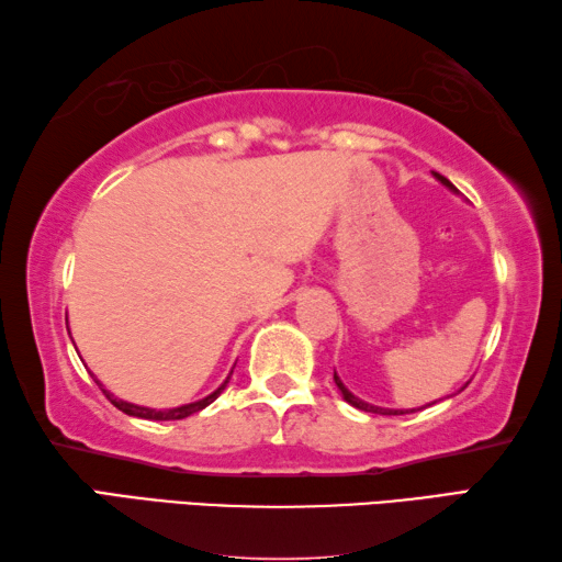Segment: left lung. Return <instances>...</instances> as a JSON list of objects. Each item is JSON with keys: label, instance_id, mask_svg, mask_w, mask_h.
<instances>
[{"label": "left lung", "instance_id": "1", "mask_svg": "<svg viewBox=\"0 0 562 562\" xmlns=\"http://www.w3.org/2000/svg\"><path fill=\"white\" fill-rule=\"evenodd\" d=\"M434 178L438 180V182H443L446 187H448V190H453V192H458L456 190V187H453V182H450V180H446L443 178V175H438V172H434ZM334 382H336V387L340 390V394H344V400L348 402V404H353L356 406V409H360V412H370V414H384V416H394V414H409V412H402V409H382V406H375V404H368V402H362V400H358L356 397V394L353 392H350L348 387H346V384L344 382H340V378L336 375V372H334ZM436 404V402H434ZM426 406H431V404H426ZM414 412V409H412Z\"/></svg>", "mask_w": 562, "mask_h": 562}]
</instances>
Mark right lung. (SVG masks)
Returning <instances> with one entry per match:
<instances>
[{
	"mask_svg": "<svg viewBox=\"0 0 562 562\" xmlns=\"http://www.w3.org/2000/svg\"><path fill=\"white\" fill-rule=\"evenodd\" d=\"M68 334H70V331H68ZM231 372H234V370H231ZM228 380H231V378H226L222 387L214 390L212 394H209V397H204V400H200V402H192V404L172 406V409H150V406H138V404H131V402H124V400H116L112 392H106V390L102 387V382L97 380V384H99V387H102V392L106 394V400L112 402V404L116 406V409H121V412L128 414V416H138V419H150V422H175V419H184V416L202 412L204 406L212 404V402L218 397V394L224 392V387L228 384Z\"/></svg>",
	"mask_w": 562,
	"mask_h": 562,
	"instance_id": "obj_1",
	"label": "right lung"
}]
</instances>
